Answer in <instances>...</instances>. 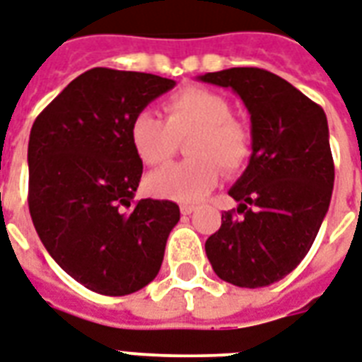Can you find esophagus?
Masks as SVG:
<instances>
[{
    "label": "esophagus",
    "mask_w": 362,
    "mask_h": 362,
    "mask_svg": "<svg viewBox=\"0 0 362 362\" xmlns=\"http://www.w3.org/2000/svg\"><path fill=\"white\" fill-rule=\"evenodd\" d=\"M193 211H195V206H193V205H182L180 206L182 214H192Z\"/></svg>",
    "instance_id": "obj_1"
}]
</instances>
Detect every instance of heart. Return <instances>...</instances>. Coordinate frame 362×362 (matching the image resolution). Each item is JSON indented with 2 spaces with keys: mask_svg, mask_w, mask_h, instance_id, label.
<instances>
[{
  "mask_svg": "<svg viewBox=\"0 0 362 362\" xmlns=\"http://www.w3.org/2000/svg\"><path fill=\"white\" fill-rule=\"evenodd\" d=\"M165 119L150 110L131 121V144L146 165H161L175 156L178 142L187 140L189 161L170 163L151 173L146 186L163 199L192 203L212 192L220 178L235 175L252 156V132L233 115L231 102L220 93L187 87L163 104Z\"/></svg>",
  "mask_w": 362,
  "mask_h": 362,
  "instance_id": "heart-1",
  "label": "heart"
}]
</instances>
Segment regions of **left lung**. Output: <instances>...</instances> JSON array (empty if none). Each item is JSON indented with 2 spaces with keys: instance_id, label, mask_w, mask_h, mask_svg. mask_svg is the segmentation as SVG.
I'll return each instance as SVG.
<instances>
[{
  "instance_id": "1",
  "label": "left lung",
  "mask_w": 362,
  "mask_h": 362,
  "mask_svg": "<svg viewBox=\"0 0 362 362\" xmlns=\"http://www.w3.org/2000/svg\"><path fill=\"white\" fill-rule=\"evenodd\" d=\"M230 87L250 114L252 156L230 195L239 203L205 243L212 269L243 288L273 285L303 260L327 214L334 161L322 107L260 68L199 76Z\"/></svg>"
}]
</instances>
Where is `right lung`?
<instances>
[{"label": "right lung", "instance_id": "obj_1", "mask_svg": "<svg viewBox=\"0 0 362 362\" xmlns=\"http://www.w3.org/2000/svg\"><path fill=\"white\" fill-rule=\"evenodd\" d=\"M176 83L167 77L93 68L37 115L28 142V206L41 243L89 291L125 296L156 279L173 201L132 197L142 161L131 121Z\"/></svg>", "mask_w": 362, "mask_h": 362}]
</instances>
